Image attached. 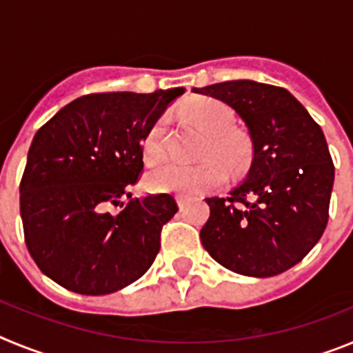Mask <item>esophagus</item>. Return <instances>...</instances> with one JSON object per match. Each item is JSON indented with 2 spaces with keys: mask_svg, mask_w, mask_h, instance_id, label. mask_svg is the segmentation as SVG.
Wrapping results in <instances>:
<instances>
[{
  "mask_svg": "<svg viewBox=\"0 0 353 353\" xmlns=\"http://www.w3.org/2000/svg\"><path fill=\"white\" fill-rule=\"evenodd\" d=\"M176 201H179V207L180 208L185 207V203H187V199L183 198V196H176Z\"/></svg>",
  "mask_w": 353,
  "mask_h": 353,
  "instance_id": "esophagus-1",
  "label": "esophagus"
}]
</instances>
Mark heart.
I'll return each mask as SVG.
<instances>
[{
  "mask_svg": "<svg viewBox=\"0 0 353 353\" xmlns=\"http://www.w3.org/2000/svg\"><path fill=\"white\" fill-rule=\"evenodd\" d=\"M187 118L205 132L199 146V157L214 155L232 171H240L251 162V141L244 132L232 129L235 117L226 104L217 101H198L187 105ZM166 118L154 121L141 139V157L146 164H155L164 155ZM224 182V170L219 161L207 157L185 166L166 162L146 173V185L152 191L196 196L210 191Z\"/></svg>",
  "mask_w": 353,
  "mask_h": 353,
  "instance_id": "heart-1",
  "label": "heart"
}]
</instances>
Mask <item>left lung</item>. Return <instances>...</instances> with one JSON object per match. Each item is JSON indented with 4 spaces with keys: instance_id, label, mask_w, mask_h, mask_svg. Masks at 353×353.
Returning <instances> with one entry per match:
<instances>
[{
    "instance_id": "1",
    "label": "left lung",
    "mask_w": 353,
    "mask_h": 353,
    "mask_svg": "<svg viewBox=\"0 0 353 353\" xmlns=\"http://www.w3.org/2000/svg\"><path fill=\"white\" fill-rule=\"evenodd\" d=\"M242 118L252 145L244 182L224 198H207L210 217L199 239L232 272L270 277L292 269L314 248L329 221L334 164L325 136L285 88L226 81L192 88Z\"/></svg>"
}]
</instances>
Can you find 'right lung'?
I'll list each match as a JSON object with an SVG mask.
<instances>
[{
  "label": "right lung",
  "mask_w": 353,
  "mask_h": 353,
  "mask_svg": "<svg viewBox=\"0 0 353 353\" xmlns=\"http://www.w3.org/2000/svg\"><path fill=\"white\" fill-rule=\"evenodd\" d=\"M183 88L93 93L72 101L31 141L21 180V217L31 258L81 295L125 288L152 267L173 196L120 198L143 171L141 139ZM109 204H120L117 216Z\"/></svg>",
  "instance_id": "right-lung-1"
}]
</instances>
